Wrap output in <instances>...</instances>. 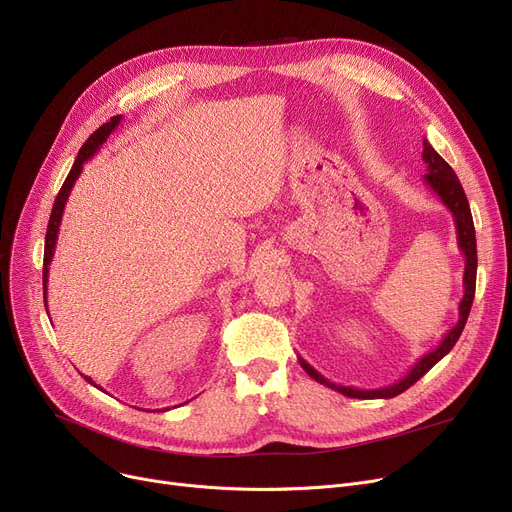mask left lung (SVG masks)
Instances as JSON below:
<instances>
[{"label":"left lung","mask_w":512,"mask_h":512,"mask_svg":"<svg viewBox=\"0 0 512 512\" xmlns=\"http://www.w3.org/2000/svg\"><path fill=\"white\" fill-rule=\"evenodd\" d=\"M423 161L427 166V174L423 176V180L427 182V186L432 188V191L442 199V203L450 209L454 224H456V242H459V249L465 255V274H463V286H465V294L459 303V321H456V326L450 328L444 338L440 340V344L434 348V351H429L427 355H423L409 371L402 380H398L392 386L386 388H375V390H359L353 386H338L330 380H326L324 375L319 371H315L305 359L299 357L301 367L311 375V378L319 384H324L344 396H351V398H394L398 394L405 392L407 388H411L417 380H421L423 375L432 369L440 359H444L450 351L452 346L459 340V336L465 330L467 324V317L473 305V297H475V276H477V242H475V228H473V218H471V209H469V201L467 195L463 191V186L456 178L454 170L446 164V161L438 155V151L429 145L427 141H423Z\"/></svg>","instance_id":"8db88e82"}]
</instances>
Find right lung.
I'll use <instances>...</instances> for the list:
<instances>
[{
    "label": "right lung",
    "mask_w": 512,
    "mask_h": 512,
    "mask_svg": "<svg viewBox=\"0 0 512 512\" xmlns=\"http://www.w3.org/2000/svg\"><path fill=\"white\" fill-rule=\"evenodd\" d=\"M120 120H122V116H114L110 122H105L103 126H99L91 134V137L85 141V145L80 147V151H78V155L74 159V164H72V170H70L68 178L64 180V184L60 188V193L56 197V203H53V209H51V215H49V224H47V234H45V253H43V299H45V309H47V274H49V263L53 259V251H56L58 232H60V224H62V215H64V207H66L68 195L72 191L76 178L80 176V172H83L85 161H89L99 151V147L107 141V137H110V134L118 128ZM85 380L89 384H93V380L87 378V375H85Z\"/></svg>",
    "instance_id": "1"
}]
</instances>
